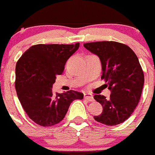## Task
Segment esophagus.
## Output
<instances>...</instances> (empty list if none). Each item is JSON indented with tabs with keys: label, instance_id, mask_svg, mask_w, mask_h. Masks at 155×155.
Wrapping results in <instances>:
<instances>
[{
	"label": "esophagus",
	"instance_id": "1",
	"mask_svg": "<svg viewBox=\"0 0 155 155\" xmlns=\"http://www.w3.org/2000/svg\"><path fill=\"white\" fill-rule=\"evenodd\" d=\"M84 97H85L87 101H89V102H93L94 101V97L91 94L84 93Z\"/></svg>",
	"mask_w": 155,
	"mask_h": 155
}]
</instances>
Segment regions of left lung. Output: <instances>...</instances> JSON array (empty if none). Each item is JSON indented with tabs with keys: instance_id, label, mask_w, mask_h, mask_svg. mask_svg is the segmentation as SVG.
<instances>
[{
	"instance_id": "8db88e82",
	"label": "left lung",
	"mask_w": 155,
	"mask_h": 155,
	"mask_svg": "<svg viewBox=\"0 0 155 155\" xmlns=\"http://www.w3.org/2000/svg\"><path fill=\"white\" fill-rule=\"evenodd\" d=\"M97 55L102 64V79L111 91L110 98L95 94L102 113L94 118L106 125L119 124L132 115L141 97L144 75L137 56L129 46L117 41H95L84 44Z\"/></svg>"
}]
</instances>
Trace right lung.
Instances as JSON below:
<instances>
[{
	"label": "right lung",
	"mask_w": 155,
	"mask_h": 155,
	"mask_svg": "<svg viewBox=\"0 0 155 155\" xmlns=\"http://www.w3.org/2000/svg\"><path fill=\"white\" fill-rule=\"evenodd\" d=\"M80 47L74 45H33L23 53L15 66V90L26 114L37 124L46 127L58 124L67 114L70 104L83 99L75 91L53 93L56 76L64 69L68 59Z\"/></svg>",
	"instance_id": "right-lung-1"
}]
</instances>
